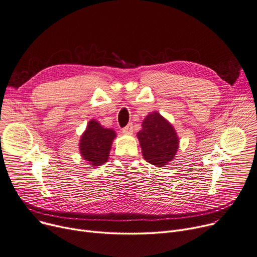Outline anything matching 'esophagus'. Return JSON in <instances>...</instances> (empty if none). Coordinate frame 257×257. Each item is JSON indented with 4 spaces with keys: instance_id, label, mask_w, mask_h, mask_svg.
I'll use <instances>...</instances> for the list:
<instances>
[{
    "instance_id": "esophagus-1",
    "label": "esophagus",
    "mask_w": 257,
    "mask_h": 257,
    "mask_svg": "<svg viewBox=\"0 0 257 257\" xmlns=\"http://www.w3.org/2000/svg\"><path fill=\"white\" fill-rule=\"evenodd\" d=\"M122 132H123L124 134H126V135H131V134L133 133V126H132V124H129V125H127L126 127H124L123 130H122Z\"/></svg>"
}]
</instances>
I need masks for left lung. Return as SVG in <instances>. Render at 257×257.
Segmentation results:
<instances>
[{
  "instance_id": "8db88e82",
  "label": "left lung",
  "mask_w": 257,
  "mask_h": 257,
  "mask_svg": "<svg viewBox=\"0 0 257 257\" xmlns=\"http://www.w3.org/2000/svg\"><path fill=\"white\" fill-rule=\"evenodd\" d=\"M138 138L144 158L159 167L172 161L179 149V140L174 127L157 111L145 118Z\"/></svg>"
}]
</instances>
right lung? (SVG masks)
<instances>
[{
  "instance_id": "add662e5",
  "label": "right lung",
  "mask_w": 257,
  "mask_h": 257,
  "mask_svg": "<svg viewBox=\"0 0 257 257\" xmlns=\"http://www.w3.org/2000/svg\"><path fill=\"white\" fill-rule=\"evenodd\" d=\"M115 132L102 127L95 119L89 122L80 140V154L84 160L94 166L102 165L108 159Z\"/></svg>"
}]
</instances>
